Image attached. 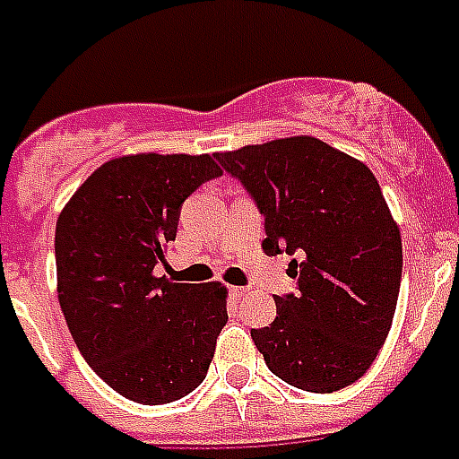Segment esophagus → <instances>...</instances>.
Instances as JSON below:
<instances>
[{"label":"esophagus","mask_w":459,"mask_h":459,"mask_svg":"<svg viewBox=\"0 0 459 459\" xmlns=\"http://www.w3.org/2000/svg\"><path fill=\"white\" fill-rule=\"evenodd\" d=\"M230 293V298H236V300H243L245 295H250V288H230L229 290Z\"/></svg>","instance_id":"34e87169"}]
</instances>
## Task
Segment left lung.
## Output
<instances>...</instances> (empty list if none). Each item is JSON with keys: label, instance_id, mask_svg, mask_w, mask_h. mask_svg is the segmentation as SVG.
I'll return each instance as SVG.
<instances>
[{"label": "left lung", "instance_id": "left-lung-1", "mask_svg": "<svg viewBox=\"0 0 459 459\" xmlns=\"http://www.w3.org/2000/svg\"><path fill=\"white\" fill-rule=\"evenodd\" d=\"M264 216L269 257L290 255L295 293L252 328L266 367L286 384L333 393L364 377L391 331L403 243L369 166L316 138L272 140L214 154Z\"/></svg>", "mask_w": 459, "mask_h": 459}]
</instances>
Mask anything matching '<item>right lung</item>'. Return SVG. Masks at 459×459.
<instances>
[{
    "label": "right lung",
    "mask_w": 459,
    "mask_h": 459,
    "mask_svg": "<svg viewBox=\"0 0 459 459\" xmlns=\"http://www.w3.org/2000/svg\"><path fill=\"white\" fill-rule=\"evenodd\" d=\"M219 176L209 154L111 159L56 219V290L68 331L97 377L140 405L193 393L229 321L219 281L154 276L183 202Z\"/></svg>",
    "instance_id": "1"
}]
</instances>
